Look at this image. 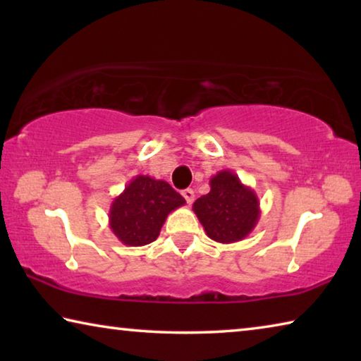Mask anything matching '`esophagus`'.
<instances>
[{
  "label": "esophagus",
  "instance_id": "esophagus-1",
  "mask_svg": "<svg viewBox=\"0 0 361 361\" xmlns=\"http://www.w3.org/2000/svg\"><path fill=\"white\" fill-rule=\"evenodd\" d=\"M183 197H185L186 202H188L189 205H191V204L194 202V197H195V194H194L192 189H185V191H183Z\"/></svg>",
  "mask_w": 361,
  "mask_h": 361
}]
</instances>
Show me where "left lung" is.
<instances>
[{
  "label": "left lung",
  "instance_id": "1",
  "mask_svg": "<svg viewBox=\"0 0 361 361\" xmlns=\"http://www.w3.org/2000/svg\"><path fill=\"white\" fill-rule=\"evenodd\" d=\"M192 210L205 234L219 243L245 239L261 215L258 195L231 170L212 176L210 192L195 200Z\"/></svg>",
  "mask_w": 361,
  "mask_h": 361
}]
</instances>
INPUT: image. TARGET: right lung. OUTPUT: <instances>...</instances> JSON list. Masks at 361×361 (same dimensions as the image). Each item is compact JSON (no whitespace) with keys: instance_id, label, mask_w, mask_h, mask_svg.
Listing matches in <instances>:
<instances>
[{"instance_id":"obj_1","label":"right lung","mask_w":361,"mask_h":361,"mask_svg":"<svg viewBox=\"0 0 361 361\" xmlns=\"http://www.w3.org/2000/svg\"><path fill=\"white\" fill-rule=\"evenodd\" d=\"M186 200L164 180L137 175L109 207V229L127 247H143L159 237L169 213Z\"/></svg>"}]
</instances>
